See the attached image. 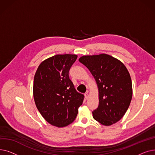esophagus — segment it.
<instances>
[{
  "label": "esophagus",
  "instance_id": "1",
  "mask_svg": "<svg viewBox=\"0 0 155 155\" xmlns=\"http://www.w3.org/2000/svg\"><path fill=\"white\" fill-rule=\"evenodd\" d=\"M85 99H87L88 97V92H87L85 94Z\"/></svg>",
  "mask_w": 155,
  "mask_h": 155
}]
</instances>
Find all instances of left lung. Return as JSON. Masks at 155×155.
<instances>
[{
	"label": "left lung",
	"instance_id": "1",
	"mask_svg": "<svg viewBox=\"0 0 155 155\" xmlns=\"http://www.w3.org/2000/svg\"><path fill=\"white\" fill-rule=\"evenodd\" d=\"M79 61L89 70L99 89V106L93 117L101 124L110 126L124 116L133 95L131 78L125 65L107 54L83 56Z\"/></svg>",
	"mask_w": 155,
	"mask_h": 155
}]
</instances>
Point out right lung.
<instances>
[{"mask_svg":"<svg viewBox=\"0 0 155 155\" xmlns=\"http://www.w3.org/2000/svg\"><path fill=\"white\" fill-rule=\"evenodd\" d=\"M76 54H56L41 63L34 78L36 107L50 124L65 127L75 119L84 95L78 92L69 78Z\"/></svg>","mask_w":155,"mask_h":155,"instance_id":"right-lung-1","label":"right lung"}]
</instances>
